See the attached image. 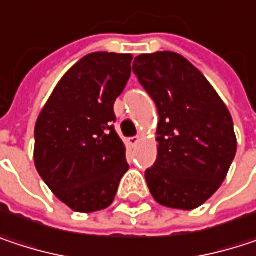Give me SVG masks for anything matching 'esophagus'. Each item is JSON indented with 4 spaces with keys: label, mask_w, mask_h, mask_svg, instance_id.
Segmentation results:
<instances>
[{
    "label": "esophagus",
    "mask_w": 256,
    "mask_h": 256,
    "mask_svg": "<svg viewBox=\"0 0 256 256\" xmlns=\"http://www.w3.org/2000/svg\"><path fill=\"white\" fill-rule=\"evenodd\" d=\"M128 145H130V146H136V145H138V142H139V136H133V138H128Z\"/></svg>",
    "instance_id": "34e87169"
}]
</instances>
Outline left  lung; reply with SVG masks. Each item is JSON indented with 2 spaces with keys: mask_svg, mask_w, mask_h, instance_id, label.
Masks as SVG:
<instances>
[{
  "mask_svg": "<svg viewBox=\"0 0 256 256\" xmlns=\"http://www.w3.org/2000/svg\"><path fill=\"white\" fill-rule=\"evenodd\" d=\"M133 72L157 105V160L145 179L157 203L192 210L209 200L237 151L230 111L206 77L174 52L139 54Z\"/></svg>",
  "mask_w": 256,
  "mask_h": 256,
  "instance_id": "obj_1",
  "label": "left lung"
}]
</instances>
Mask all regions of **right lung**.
I'll use <instances>...</instances> for the list:
<instances>
[{
    "instance_id": "1",
    "label": "right lung",
    "mask_w": 256,
    "mask_h": 256,
    "mask_svg": "<svg viewBox=\"0 0 256 256\" xmlns=\"http://www.w3.org/2000/svg\"><path fill=\"white\" fill-rule=\"evenodd\" d=\"M132 54L84 56L54 87L35 124V168L54 196L72 210L106 209L128 170L126 146L114 124Z\"/></svg>"
}]
</instances>
